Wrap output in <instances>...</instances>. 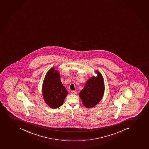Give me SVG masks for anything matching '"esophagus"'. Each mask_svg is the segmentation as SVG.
<instances>
[{
	"label": "esophagus",
	"instance_id": "esophagus-1",
	"mask_svg": "<svg viewBox=\"0 0 149 149\" xmlns=\"http://www.w3.org/2000/svg\"><path fill=\"white\" fill-rule=\"evenodd\" d=\"M71 93L72 94H77V92L76 91H71Z\"/></svg>",
	"mask_w": 149,
	"mask_h": 149
}]
</instances>
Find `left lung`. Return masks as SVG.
<instances>
[{
    "label": "left lung",
    "instance_id": "1",
    "mask_svg": "<svg viewBox=\"0 0 149 149\" xmlns=\"http://www.w3.org/2000/svg\"><path fill=\"white\" fill-rule=\"evenodd\" d=\"M97 76H93L87 81L79 96L85 107L92 108L103 98L104 91V81L101 74L96 71Z\"/></svg>",
    "mask_w": 149,
    "mask_h": 149
}]
</instances>
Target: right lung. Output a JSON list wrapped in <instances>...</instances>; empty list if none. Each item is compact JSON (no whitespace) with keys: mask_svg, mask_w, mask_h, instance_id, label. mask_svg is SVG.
Returning a JSON list of instances; mask_svg holds the SVG:
<instances>
[{"mask_svg":"<svg viewBox=\"0 0 149 149\" xmlns=\"http://www.w3.org/2000/svg\"><path fill=\"white\" fill-rule=\"evenodd\" d=\"M42 92L46 104L52 109H57L63 104L68 91L63 86L60 74L53 68L46 73L43 81Z\"/></svg>","mask_w":149,"mask_h":149,"instance_id":"1","label":"right lung"}]
</instances>
